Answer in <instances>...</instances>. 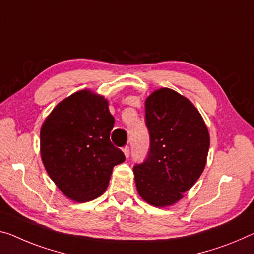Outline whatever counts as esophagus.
I'll return each instance as SVG.
<instances>
[{"instance_id": "34e87169", "label": "esophagus", "mask_w": 254, "mask_h": 254, "mask_svg": "<svg viewBox=\"0 0 254 254\" xmlns=\"http://www.w3.org/2000/svg\"><path fill=\"white\" fill-rule=\"evenodd\" d=\"M123 152H124L125 157L128 158V155H129V146H124L123 147Z\"/></svg>"}]
</instances>
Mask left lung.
Instances as JSON below:
<instances>
[{"mask_svg": "<svg viewBox=\"0 0 254 254\" xmlns=\"http://www.w3.org/2000/svg\"><path fill=\"white\" fill-rule=\"evenodd\" d=\"M150 151L134 167L136 189L147 203L165 208L183 198L203 173L210 146L208 127L195 105L163 87L145 100Z\"/></svg>", "mask_w": 254, "mask_h": 254, "instance_id": "left-lung-1", "label": "left lung"}]
</instances>
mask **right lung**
Segmentation results:
<instances>
[{
  "mask_svg": "<svg viewBox=\"0 0 254 254\" xmlns=\"http://www.w3.org/2000/svg\"><path fill=\"white\" fill-rule=\"evenodd\" d=\"M114 124L108 100L91 89L65 97L43 123V165L70 200L83 203L102 195L114 167L126 159L110 140Z\"/></svg>",
  "mask_w": 254,
  "mask_h": 254,
  "instance_id": "obj_1",
  "label": "right lung"
}]
</instances>
